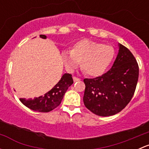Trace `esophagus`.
Here are the masks:
<instances>
[{"instance_id": "1", "label": "esophagus", "mask_w": 149, "mask_h": 149, "mask_svg": "<svg viewBox=\"0 0 149 149\" xmlns=\"http://www.w3.org/2000/svg\"><path fill=\"white\" fill-rule=\"evenodd\" d=\"M73 81H74V82H76V81H79L81 80V79H79V78H77V77H76V76H73Z\"/></svg>"}]
</instances>
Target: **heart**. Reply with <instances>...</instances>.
<instances>
[{
  "label": "heart",
  "instance_id": "1",
  "mask_svg": "<svg viewBox=\"0 0 149 149\" xmlns=\"http://www.w3.org/2000/svg\"><path fill=\"white\" fill-rule=\"evenodd\" d=\"M115 54L112 46L84 39L75 43L70 51L63 52L62 58L69 71L77 68L81 61L82 70L88 76L97 77L106 71Z\"/></svg>",
  "mask_w": 149,
  "mask_h": 149
}]
</instances>
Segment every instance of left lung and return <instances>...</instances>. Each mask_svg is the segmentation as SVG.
<instances>
[{"mask_svg": "<svg viewBox=\"0 0 149 149\" xmlns=\"http://www.w3.org/2000/svg\"><path fill=\"white\" fill-rule=\"evenodd\" d=\"M119 52L107 73L94 79H85L84 103L99 116L114 115L124 109L133 98L139 74L136 58L119 44Z\"/></svg>", "mask_w": 149, "mask_h": 149, "instance_id": "left-lung-1", "label": "left lung"}]
</instances>
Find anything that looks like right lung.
I'll return each instance as SVG.
<instances>
[{"mask_svg": "<svg viewBox=\"0 0 149 149\" xmlns=\"http://www.w3.org/2000/svg\"><path fill=\"white\" fill-rule=\"evenodd\" d=\"M40 37L42 39H46L45 35L41 34ZM73 83L72 75L65 73L61 77L58 84L43 96L34 97V99H20L23 104L29 109L40 112H48L55 109L61 103L64 94L68 87Z\"/></svg>", "mask_w": 149, "mask_h": 149, "instance_id": "1", "label": "right lung"}]
</instances>
